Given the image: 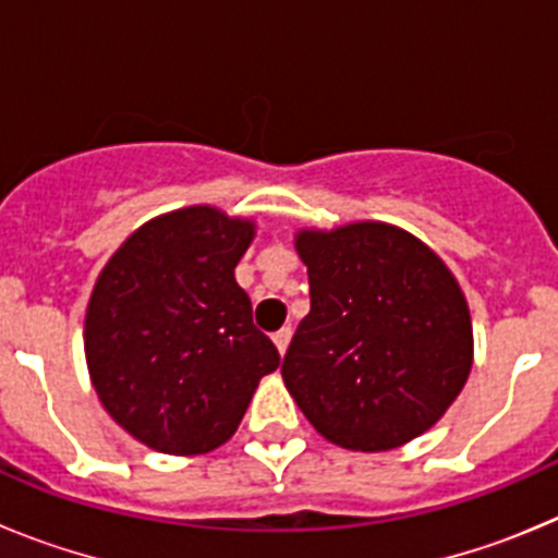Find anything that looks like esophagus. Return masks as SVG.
I'll list each match as a JSON object with an SVG mask.
<instances>
[{"label":"esophagus","instance_id":"obj_1","mask_svg":"<svg viewBox=\"0 0 558 558\" xmlns=\"http://www.w3.org/2000/svg\"><path fill=\"white\" fill-rule=\"evenodd\" d=\"M290 335H293V329H290V327H282V329H279V332L274 335V343H276V349H279V354L288 352Z\"/></svg>","mask_w":558,"mask_h":558}]
</instances>
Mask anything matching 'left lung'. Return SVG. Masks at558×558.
<instances>
[{"mask_svg": "<svg viewBox=\"0 0 558 558\" xmlns=\"http://www.w3.org/2000/svg\"><path fill=\"white\" fill-rule=\"evenodd\" d=\"M310 313L282 360L295 405L327 441L383 452L430 430L472 368V318L441 256L397 226L302 229Z\"/></svg>", "mask_w": 558, "mask_h": 558, "instance_id": "8db88e82", "label": "left lung"}]
</instances>
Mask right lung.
<instances>
[{"label": "right lung", "instance_id": "right-lung-1", "mask_svg": "<svg viewBox=\"0 0 558 558\" xmlns=\"http://www.w3.org/2000/svg\"><path fill=\"white\" fill-rule=\"evenodd\" d=\"M254 220L186 206L133 231L86 307L92 386L108 416L167 456L226 445L279 352L234 279Z\"/></svg>", "mask_w": 558, "mask_h": 558}]
</instances>
